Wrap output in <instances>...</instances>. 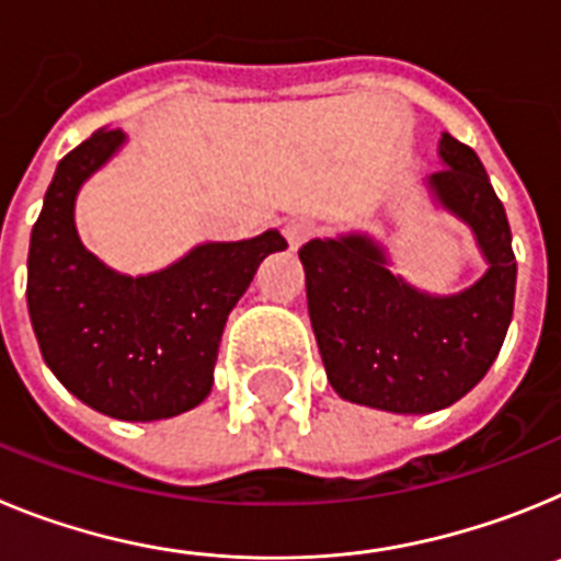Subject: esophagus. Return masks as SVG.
I'll list each match as a JSON object with an SVG mask.
<instances>
[{
	"mask_svg": "<svg viewBox=\"0 0 561 561\" xmlns=\"http://www.w3.org/2000/svg\"><path fill=\"white\" fill-rule=\"evenodd\" d=\"M284 236H286V241H289L291 250H297V247L306 244V241L314 236V225H311L309 219H291V221H286Z\"/></svg>",
	"mask_w": 561,
	"mask_h": 561,
	"instance_id": "obj_1",
	"label": "esophagus"
}]
</instances>
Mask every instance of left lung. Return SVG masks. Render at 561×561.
<instances>
[{
	"instance_id": "8db88e82",
	"label": "left lung",
	"mask_w": 561,
	"mask_h": 561,
	"mask_svg": "<svg viewBox=\"0 0 561 561\" xmlns=\"http://www.w3.org/2000/svg\"><path fill=\"white\" fill-rule=\"evenodd\" d=\"M438 207L474 232L489 270L458 295H430L390 270L368 232L311 238L300 250L311 329L331 388L345 401L424 415L463 399L492 368L514 314L512 227L478 153L440 134Z\"/></svg>"
}]
</instances>
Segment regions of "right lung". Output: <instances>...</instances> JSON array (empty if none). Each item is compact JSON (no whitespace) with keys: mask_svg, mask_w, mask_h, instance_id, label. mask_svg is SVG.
I'll use <instances>...</instances> for the list:
<instances>
[{"mask_svg":"<svg viewBox=\"0 0 561 561\" xmlns=\"http://www.w3.org/2000/svg\"><path fill=\"white\" fill-rule=\"evenodd\" d=\"M126 142L101 128L56 168L33 225L27 309L47 368L92 410L121 421L187 413L210 396L232 306L284 236L210 241L151 275H123L83 247L76 199Z\"/></svg>","mask_w":561,"mask_h":561,"instance_id":"obj_1","label":"right lung"}]
</instances>
